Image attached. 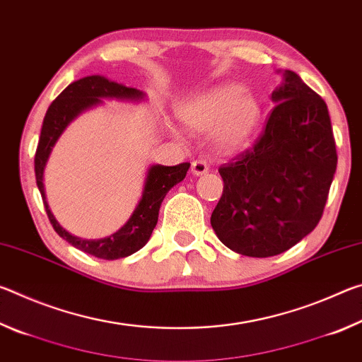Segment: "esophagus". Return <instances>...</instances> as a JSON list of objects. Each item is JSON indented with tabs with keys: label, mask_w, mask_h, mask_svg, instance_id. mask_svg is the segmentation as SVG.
<instances>
[{
	"label": "esophagus",
	"mask_w": 362,
	"mask_h": 362,
	"mask_svg": "<svg viewBox=\"0 0 362 362\" xmlns=\"http://www.w3.org/2000/svg\"><path fill=\"white\" fill-rule=\"evenodd\" d=\"M209 173V164L204 159H196L192 163V174L193 175H204Z\"/></svg>",
	"instance_id": "1"
}]
</instances>
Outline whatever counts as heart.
Wrapping results in <instances>:
<instances>
[{
  "label": "heart",
  "instance_id": "heart-1",
  "mask_svg": "<svg viewBox=\"0 0 362 362\" xmlns=\"http://www.w3.org/2000/svg\"><path fill=\"white\" fill-rule=\"evenodd\" d=\"M177 116L189 131L212 132L216 148L222 153L243 150L262 119V105L241 84H218L188 97L177 105ZM173 134H175L174 129Z\"/></svg>",
  "mask_w": 362,
  "mask_h": 362
}]
</instances>
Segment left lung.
I'll list each match as a JSON object with an SVG mask.
<instances>
[{
	"label": "left lung",
	"mask_w": 362,
	"mask_h": 362,
	"mask_svg": "<svg viewBox=\"0 0 362 362\" xmlns=\"http://www.w3.org/2000/svg\"><path fill=\"white\" fill-rule=\"evenodd\" d=\"M272 100L254 148L218 169L225 185L211 217L218 240L247 257L278 255L310 235L337 169L326 102L291 70Z\"/></svg>",
	"instance_id": "8db88e82"
}]
</instances>
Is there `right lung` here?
<instances>
[{"label": "right lung", "instance_id": "obj_1", "mask_svg": "<svg viewBox=\"0 0 362 362\" xmlns=\"http://www.w3.org/2000/svg\"><path fill=\"white\" fill-rule=\"evenodd\" d=\"M102 99L140 102L145 99V93L100 75L86 76L66 86L57 99L49 105L45 121H42L38 148H36L35 155V175L36 185H38L42 203L46 207V214L57 235L86 254L99 257L103 260H116L132 255L148 243L153 228L158 223L159 207H161L164 196L170 188L185 179L189 163H182L177 166H161V164L150 166L146 170L142 198H140L129 220L113 235L100 238V240H83V238L71 235L62 228L49 209L46 199L45 182L42 180H45L47 159L66 126L86 110L100 105Z\"/></svg>", "mask_w": 362, "mask_h": 362}]
</instances>
